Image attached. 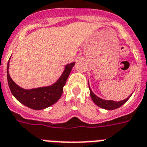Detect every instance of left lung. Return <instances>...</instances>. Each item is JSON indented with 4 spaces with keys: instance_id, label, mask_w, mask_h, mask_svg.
I'll list each match as a JSON object with an SVG mask.
<instances>
[{
    "instance_id": "1",
    "label": "left lung",
    "mask_w": 147,
    "mask_h": 147,
    "mask_svg": "<svg viewBox=\"0 0 147 147\" xmlns=\"http://www.w3.org/2000/svg\"><path fill=\"white\" fill-rule=\"evenodd\" d=\"M89 86H90V85H89ZM90 93L92 101H93L94 103H95L96 105H97L98 107L102 108V109H107V110H114V109H118V108H119V107H121L122 105H124L127 101L128 100L129 98H130V97L131 96V95H132V94H131L128 98H125L124 100L119 101V102H115V101L112 100H105V99H102V98H99V97L96 96V95L92 92V91L91 90L90 87Z\"/></svg>"
}]
</instances>
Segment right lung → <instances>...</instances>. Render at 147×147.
Wrapping results in <instances>:
<instances>
[{
    "label": "right lung",
    "mask_w": 147,
    "mask_h": 147,
    "mask_svg": "<svg viewBox=\"0 0 147 147\" xmlns=\"http://www.w3.org/2000/svg\"><path fill=\"white\" fill-rule=\"evenodd\" d=\"M10 61V60H9ZM75 62L67 64L63 74L57 82L49 86L26 90L14 83L9 74V61L7 68V82L13 96L20 103L34 110H42L51 106L57 102L63 92V89L66 83L72 67Z\"/></svg>",
    "instance_id": "add662e5"
}]
</instances>
